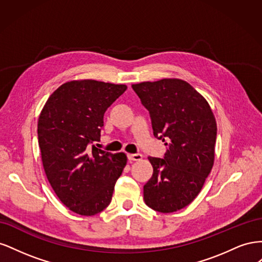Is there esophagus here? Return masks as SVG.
Instances as JSON below:
<instances>
[{
  "mask_svg": "<svg viewBox=\"0 0 262 262\" xmlns=\"http://www.w3.org/2000/svg\"><path fill=\"white\" fill-rule=\"evenodd\" d=\"M128 160L130 162H139L142 160V154H128Z\"/></svg>",
  "mask_w": 262,
  "mask_h": 262,
  "instance_id": "esophagus-1",
  "label": "esophagus"
}]
</instances>
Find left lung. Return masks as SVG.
I'll return each instance as SVG.
<instances>
[{
    "instance_id": "obj_1",
    "label": "left lung",
    "mask_w": 262,
    "mask_h": 262,
    "mask_svg": "<svg viewBox=\"0 0 262 262\" xmlns=\"http://www.w3.org/2000/svg\"><path fill=\"white\" fill-rule=\"evenodd\" d=\"M132 89L149 112L154 136L170 140L164 158L148 157L153 176L143 188L144 201L157 212H176L195 199L211 172L215 117L207 99L179 78L142 82Z\"/></svg>"
}]
</instances>
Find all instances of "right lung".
Instances as JSON below:
<instances>
[{"instance_id": "add662e5", "label": "right lung", "mask_w": 262, "mask_h": 262, "mask_svg": "<svg viewBox=\"0 0 262 262\" xmlns=\"http://www.w3.org/2000/svg\"><path fill=\"white\" fill-rule=\"evenodd\" d=\"M125 90L123 84L70 81L50 95L39 116L46 176L60 201L80 215H95L108 207L126 164L124 153L91 146L100 139L107 108Z\"/></svg>"}]
</instances>
